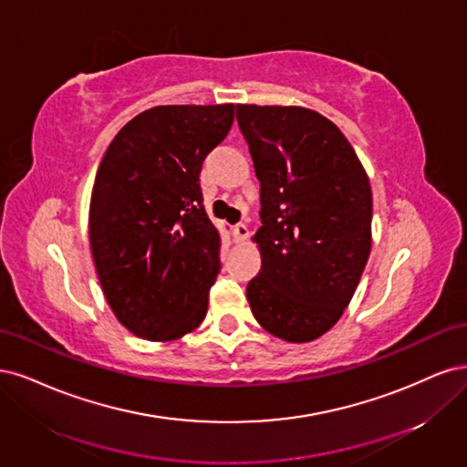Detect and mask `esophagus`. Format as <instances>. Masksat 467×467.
<instances>
[{
  "mask_svg": "<svg viewBox=\"0 0 467 467\" xmlns=\"http://www.w3.org/2000/svg\"><path fill=\"white\" fill-rule=\"evenodd\" d=\"M233 236H234V243H244V240L250 236V231H248L246 224L240 223L233 229Z\"/></svg>",
  "mask_w": 467,
  "mask_h": 467,
  "instance_id": "obj_1",
  "label": "esophagus"
}]
</instances>
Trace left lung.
I'll return each instance as SVG.
<instances>
[{
  "label": "left lung",
  "instance_id": "obj_1",
  "mask_svg": "<svg viewBox=\"0 0 467 467\" xmlns=\"http://www.w3.org/2000/svg\"><path fill=\"white\" fill-rule=\"evenodd\" d=\"M260 180L262 269L246 287L272 336L308 343L349 306L372 244V190L341 130L305 107L236 104Z\"/></svg>",
  "mask_w": 467,
  "mask_h": 467
}]
</instances>
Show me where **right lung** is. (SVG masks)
<instances>
[{"label":"right lung","instance_id":"add662e5","mask_svg":"<svg viewBox=\"0 0 467 467\" xmlns=\"http://www.w3.org/2000/svg\"><path fill=\"white\" fill-rule=\"evenodd\" d=\"M234 104L153 107L116 133L95 176L88 240L118 322L147 341L198 327L219 274L202 164L233 126Z\"/></svg>","mask_w":467,"mask_h":467}]
</instances>
